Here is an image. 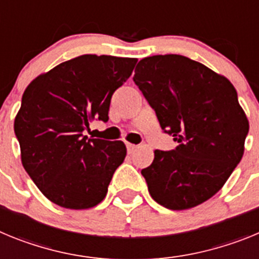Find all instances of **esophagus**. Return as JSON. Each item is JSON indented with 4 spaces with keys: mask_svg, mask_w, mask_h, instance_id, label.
I'll use <instances>...</instances> for the list:
<instances>
[{
    "mask_svg": "<svg viewBox=\"0 0 259 259\" xmlns=\"http://www.w3.org/2000/svg\"><path fill=\"white\" fill-rule=\"evenodd\" d=\"M136 149H137V145H134V144L127 143V150H128V153H130V154H131V153H134Z\"/></svg>",
    "mask_w": 259,
    "mask_h": 259,
    "instance_id": "34e87169",
    "label": "esophagus"
}]
</instances>
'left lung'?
<instances>
[{
	"mask_svg": "<svg viewBox=\"0 0 259 259\" xmlns=\"http://www.w3.org/2000/svg\"><path fill=\"white\" fill-rule=\"evenodd\" d=\"M134 81L155 111L174 150H154L141 170L153 200L185 210L211 198L244 154L249 122L228 79L178 54L141 59Z\"/></svg>",
	"mask_w": 259,
	"mask_h": 259,
	"instance_id": "1",
	"label": "left lung"
}]
</instances>
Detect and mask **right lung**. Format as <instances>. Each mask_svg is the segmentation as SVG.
<instances>
[{"label": "right lung", "mask_w": 259, "mask_h": 259, "mask_svg": "<svg viewBox=\"0 0 259 259\" xmlns=\"http://www.w3.org/2000/svg\"><path fill=\"white\" fill-rule=\"evenodd\" d=\"M136 62L84 54L37 76L23 93L14 122L23 167L58 206L89 209L106 196L127 149L123 141L88 139L83 132L95 119L109 120L111 96Z\"/></svg>", "instance_id": "1"}]
</instances>
